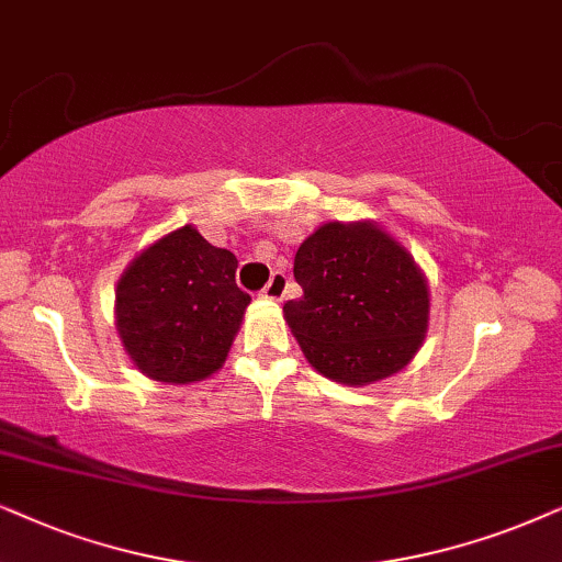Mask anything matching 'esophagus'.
I'll return each mask as SVG.
<instances>
[{
    "label": "esophagus",
    "mask_w": 562,
    "mask_h": 562,
    "mask_svg": "<svg viewBox=\"0 0 562 562\" xmlns=\"http://www.w3.org/2000/svg\"><path fill=\"white\" fill-rule=\"evenodd\" d=\"M285 274L282 272H274L272 277H269L267 288L261 290V297H267V301H282L285 297Z\"/></svg>",
    "instance_id": "1"
}]
</instances>
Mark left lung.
<instances>
[{
    "instance_id": "left-lung-1",
    "label": "left lung",
    "mask_w": 562,
    "mask_h": 562,
    "mask_svg": "<svg viewBox=\"0 0 562 562\" xmlns=\"http://www.w3.org/2000/svg\"><path fill=\"white\" fill-rule=\"evenodd\" d=\"M303 295L285 321L311 368L362 387L401 372L429 328V285L406 246L372 221H328L301 244Z\"/></svg>"
}]
</instances>
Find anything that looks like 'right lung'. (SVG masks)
Listing matches in <instances>:
<instances>
[{"instance_id": "obj_1", "label": "right lung", "mask_w": 562, "mask_h": 562, "mask_svg": "<svg viewBox=\"0 0 562 562\" xmlns=\"http://www.w3.org/2000/svg\"><path fill=\"white\" fill-rule=\"evenodd\" d=\"M236 267L190 223L138 251L115 288V326L133 368L171 385L218 372L251 303Z\"/></svg>"}]
</instances>
